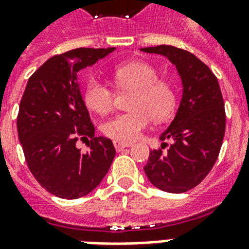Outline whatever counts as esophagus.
I'll list each match as a JSON object with an SVG mask.
<instances>
[{"label":"esophagus","instance_id":"obj_1","mask_svg":"<svg viewBox=\"0 0 249 249\" xmlns=\"http://www.w3.org/2000/svg\"><path fill=\"white\" fill-rule=\"evenodd\" d=\"M113 146H115V148H116V151H123L124 148L130 147L132 143H126V142H121V141L115 140L113 141Z\"/></svg>","mask_w":249,"mask_h":249}]
</instances>
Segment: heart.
<instances>
[{
    "instance_id": "1",
    "label": "heart",
    "mask_w": 249,
    "mask_h": 249,
    "mask_svg": "<svg viewBox=\"0 0 249 249\" xmlns=\"http://www.w3.org/2000/svg\"><path fill=\"white\" fill-rule=\"evenodd\" d=\"M113 80L121 91H134L129 108L132 112L119 113L102 126L106 136L117 141L132 142L147 128L151 117L164 121L170 117L176 105L173 89L160 81L159 72L151 64L132 62L115 68ZM115 94L109 86L93 76L88 80L84 90V101L91 111L107 113L112 108Z\"/></svg>"
}]
</instances>
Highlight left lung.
<instances>
[{
    "instance_id": "8db88e82",
    "label": "left lung",
    "mask_w": 249,
    "mask_h": 249,
    "mask_svg": "<svg viewBox=\"0 0 249 249\" xmlns=\"http://www.w3.org/2000/svg\"><path fill=\"white\" fill-rule=\"evenodd\" d=\"M159 54L176 67L182 97L176 116L160 134L172 140L168 151L151 150L144 173L148 181L166 193L181 194L197 186L216 163L225 136V105L217 77L191 53L170 45L142 48ZM166 143H161V146Z\"/></svg>"
}]
</instances>
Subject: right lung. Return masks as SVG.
I'll use <instances>...</instances> for the list:
<instances>
[{
  "instance_id": "add662e5",
  "label": "right lung",
  "mask_w": 249,
  "mask_h": 249,
  "mask_svg": "<svg viewBox=\"0 0 249 249\" xmlns=\"http://www.w3.org/2000/svg\"><path fill=\"white\" fill-rule=\"evenodd\" d=\"M116 50L75 49L52 56L31 77L19 106L18 136L31 173L62 199H77L99 186L115 158L112 142L94 136L81 95L79 72ZM90 136L89 150L75 147Z\"/></svg>"
}]
</instances>
